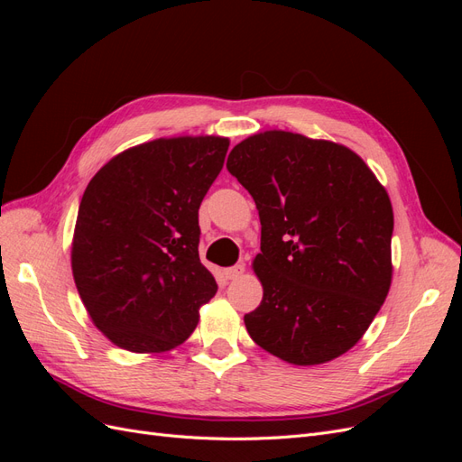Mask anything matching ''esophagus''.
I'll use <instances>...</instances> for the list:
<instances>
[{
    "label": "esophagus",
    "mask_w": 462,
    "mask_h": 462,
    "mask_svg": "<svg viewBox=\"0 0 462 462\" xmlns=\"http://www.w3.org/2000/svg\"><path fill=\"white\" fill-rule=\"evenodd\" d=\"M243 273H245V263H236V265H233V268L223 270V275H226L227 279H236V277H241Z\"/></svg>",
    "instance_id": "esophagus-1"
}]
</instances>
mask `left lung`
Listing matches in <instances>:
<instances>
[{
    "mask_svg": "<svg viewBox=\"0 0 462 462\" xmlns=\"http://www.w3.org/2000/svg\"><path fill=\"white\" fill-rule=\"evenodd\" d=\"M227 170L262 223L253 268L263 297L250 337L289 365H324L353 348L391 287L393 208L358 153L287 131L236 144Z\"/></svg>",
    "mask_w": 462,
    "mask_h": 462,
    "instance_id": "left-lung-1",
    "label": "left lung"
}]
</instances>
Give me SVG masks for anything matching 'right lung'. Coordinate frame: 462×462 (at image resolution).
Wrapping results in <instances>:
<instances>
[{"instance_id":"right-lung-1","label":"right lung","mask_w":462,"mask_h":462,"mask_svg":"<svg viewBox=\"0 0 462 462\" xmlns=\"http://www.w3.org/2000/svg\"><path fill=\"white\" fill-rule=\"evenodd\" d=\"M229 138L177 136L111 158L79 206L71 268L82 304L131 353L185 343L217 283L199 256V208Z\"/></svg>"}]
</instances>
